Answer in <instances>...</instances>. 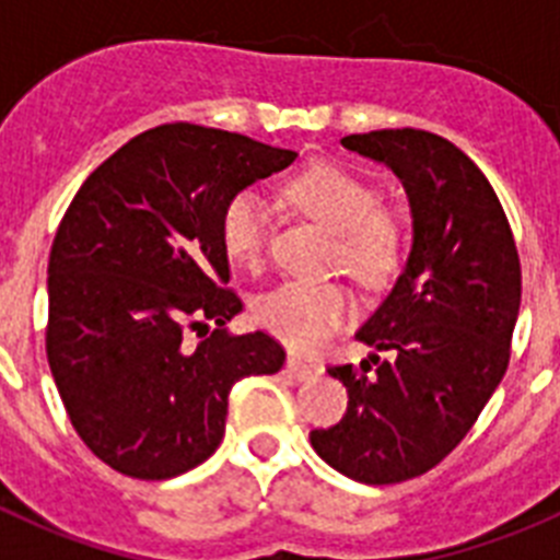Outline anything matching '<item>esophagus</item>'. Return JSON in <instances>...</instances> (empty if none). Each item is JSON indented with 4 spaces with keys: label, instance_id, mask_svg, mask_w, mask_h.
Listing matches in <instances>:
<instances>
[{
    "label": "esophagus",
    "instance_id": "34e87169",
    "mask_svg": "<svg viewBox=\"0 0 560 560\" xmlns=\"http://www.w3.org/2000/svg\"><path fill=\"white\" fill-rule=\"evenodd\" d=\"M285 370H289L296 381H308V378H314V375L323 373V368H319V364L300 359V355H289V361H285Z\"/></svg>",
    "mask_w": 560,
    "mask_h": 560
}]
</instances>
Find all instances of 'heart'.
Here are the masks:
<instances>
[{
    "mask_svg": "<svg viewBox=\"0 0 560 560\" xmlns=\"http://www.w3.org/2000/svg\"><path fill=\"white\" fill-rule=\"evenodd\" d=\"M289 199L339 232V257L364 283L393 275L404 246V224L359 173L316 162L289 182ZM264 199L241 190L221 212V244L235 264L255 266L266 244ZM353 294L330 280H289L257 300V319L294 348H314L353 316Z\"/></svg>",
    "mask_w": 560,
    "mask_h": 560,
    "instance_id": "b5f03b06",
    "label": "heart"
}]
</instances>
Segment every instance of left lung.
<instances>
[{
	"mask_svg": "<svg viewBox=\"0 0 560 560\" xmlns=\"http://www.w3.org/2000/svg\"><path fill=\"white\" fill-rule=\"evenodd\" d=\"M341 145L398 176L412 246L393 291L355 330L375 353L328 370L348 387V412L314 429L311 446L355 482L393 485L452 454L497 393L522 266L491 182L457 145L418 128L350 133Z\"/></svg>",
	"mask_w": 560,
	"mask_h": 560,
	"instance_id": "left-lung-1",
	"label": "left lung"
}]
</instances>
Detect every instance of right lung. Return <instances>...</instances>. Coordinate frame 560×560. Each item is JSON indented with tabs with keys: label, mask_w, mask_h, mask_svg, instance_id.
<instances>
[{
	"label": "right lung",
	"mask_w": 560,
	"mask_h": 560,
	"mask_svg": "<svg viewBox=\"0 0 560 560\" xmlns=\"http://www.w3.org/2000/svg\"><path fill=\"white\" fill-rule=\"evenodd\" d=\"M294 160L244 133L167 122L75 192L49 252L47 359L72 427L114 471L196 468L224 438L230 389L283 368L269 334L224 330L244 303L221 289V212Z\"/></svg>",
	"instance_id": "obj_1"
}]
</instances>
